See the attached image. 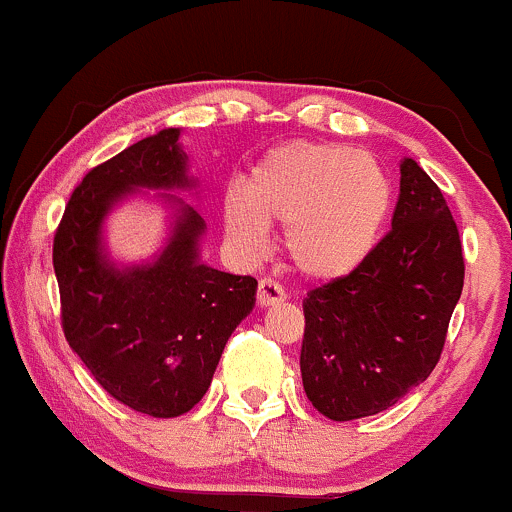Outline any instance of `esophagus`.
<instances>
[{"mask_svg":"<svg viewBox=\"0 0 512 512\" xmlns=\"http://www.w3.org/2000/svg\"><path fill=\"white\" fill-rule=\"evenodd\" d=\"M287 299V294H284V289L279 287L277 282H272V279H260V284H257V304L265 309V306H272V304H279V301Z\"/></svg>","mask_w":512,"mask_h":512,"instance_id":"obj_1","label":"esophagus"}]
</instances>
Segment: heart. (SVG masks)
<instances>
[{
    "mask_svg": "<svg viewBox=\"0 0 512 512\" xmlns=\"http://www.w3.org/2000/svg\"><path fill=\"white\" fill-rule=\"evenodd\" d=\"M390 174L370 154L333 142L279 144L257 159L242 193L223 201V230L245 257L284 225V250L304 277L336 282L365 265L392 213Z\"/></svg>",
    "mask_w": 512,
    "mask_h": 512,
    "instance_id": "b5f03b06",
    "label": "heart"
}]
</instances>
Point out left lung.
Listing matches in <instances>:
<instances>
[{
  "label": "left lung",
  "mask_w": 512,
  "mask_h": 512,
  "mask_svg": "<svg viewBox=\"0 0 512 512\" xmlns=\"http://www.w3.org/2000/svg\"><path fill=\"white\" fill-rule=\"evenodd\" d=\"M464 289L459 230L439 186L400 161L392 230L348 277L304 299L301 380L333 422L397 405L437 365Z\"/></svg>",
  "instance_id": "1"
}]
</instances>
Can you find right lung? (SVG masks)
I'll use <instances>...</instances> for the list:
<instances>
[{"instance_id": "1", "label": "right lung", "mask_w": 512, "mask_h": 512, "mask_svg": "<svg viewBox=\"0 0 512 512\" xmlns=\"http://www.w3.org/2000/svg\"><path fill=\"white\" fill-rule=\"evenodd\" d=\"M198 193L181 127H166L88 171L53 240L68 346L115 400L159 419L201 402L230 333L255 309L257 279L201 260L206 220L184 198ZM132 197L167 211L165 245L142 263L117 261L104 235Z\"/></svg>"}]
</instances>
